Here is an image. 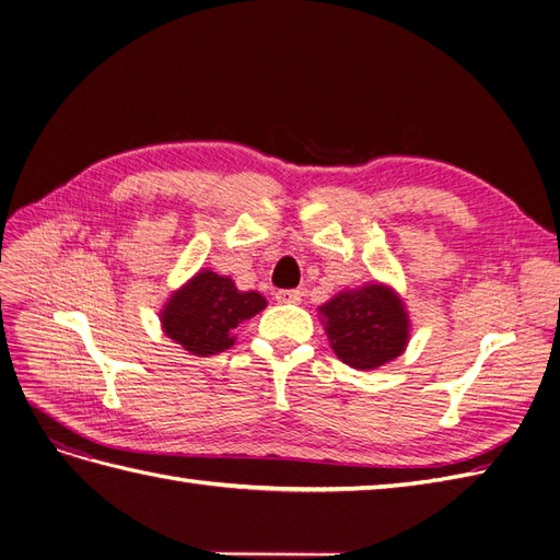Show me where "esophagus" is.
Listing matches in <instances>:
<instances>
[{"mask_svg":"<svg viewBox=\"0 0 560 560\" xmlns=\"http://www.w3.org/2000/svg\"><path fill=\"white\" fill-rule=\"evenodd\" d=\"M301 292L299 290H280L278 294H276V299H278V303H301Z\"/></svg>","mask_w":560,"mask_h":560,"instance_id":"1","label":"esophagus"}]
</instances>
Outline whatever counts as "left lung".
Returning a JSON list of instances; mask_svg holds the SVG:
<instances>
[{"label":"left lung","instance_id":"8db88e82","mask_svg":"<svg viewBox=\"0 0 560 560\" xmlns=\"http://www.w3.org/2000/svg\"><path fill=\"white\" fill-rule=\"evenodd\" d=\"M317 313L336 358L352 369H378L397 360L409 346V311L389 284L366 282L343 290Z\"/></svg>","mask_w":560,"mask_h":560}]
</instances>
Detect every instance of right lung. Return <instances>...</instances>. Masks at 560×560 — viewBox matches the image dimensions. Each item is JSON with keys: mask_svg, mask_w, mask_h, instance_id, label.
Segmentation results:
<instances>
[{"mask_svg": "<svg viewBox=\"0 0 560 560\" xmlns=\"http://www.w3.org/2000/svg\"><path fill=\"white\" fill-rule=\"evenodd\" d=\"M266 308L259 292H241L233 278L202 268L171 294L161 308L163 334L196 358L224 352L235 329Z\"/></svg>", "mask_w": 560, "mask_h": 560, "instance_id": "add662e5", "label": "right lung"}]
</instances>
